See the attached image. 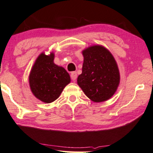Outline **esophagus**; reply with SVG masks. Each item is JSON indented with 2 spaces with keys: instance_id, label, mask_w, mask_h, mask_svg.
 Listing matches in <instances>:
<instances>
[{
  "instance_id": "1",
  "label": "esophagus",
  "mask_w": 153,
  "mask_h": 153,
  "mask_svg": "<svg viewBox=\"0 0 153 153\" xmlns=\"http://www.w3.org/2000/svg\"><path fill=\"white\" fill-rule=\"evenodd\" d=\"M77 76H78V75H77V73L76 72H72L71 74V80L75 81V80L77 79Z\"/></svg>"
}]
</instances>
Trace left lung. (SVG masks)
Returning a JSON list of instances; mask_svg holds the SVG:
<instances>
[{"label":"left lung","instance_id":"left-lung-1","mask_svg":"<svg viewBox=\"0 0 153 153\" xmlns=\"http://www.w3.org/2000/svg\"><path fill=\"white\" fill-rule=\"evenodd\" d=\"M84 62L78 84L85 95L95 102L111 98L119 84L120 75L114 58L102 46H90L82 51Z\"/></svg>","mask_w":153,"mask_h":153}]
</instances>
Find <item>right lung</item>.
<instances>
[{
    "mask_svg": "<svg viewBox=\"0 0 153 153\" xmlns=\"http://www.w3.org/2000/svg\"><path fill=\"white\" fill-rule=\"evenodd\" d=\"M54 55L39 56L30 72V85L37 99L51 103L59 98L65 86L71 82L70 75L64 68L53 63Z\"/></svg>",
    "mask_w": 153,
    "mask_h": 153,
    "instance_id": "1",
    "label": "right lung"
}]
</instances>
